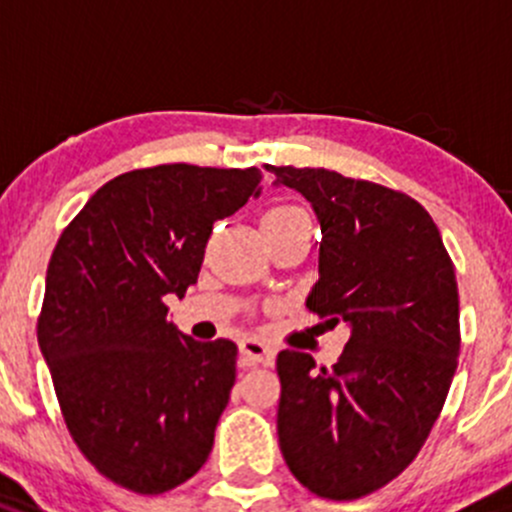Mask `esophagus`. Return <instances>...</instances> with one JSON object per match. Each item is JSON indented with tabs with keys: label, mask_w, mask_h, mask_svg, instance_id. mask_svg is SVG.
<instances>
[{
	"label": "esophagus",
	"mask_w": 512,
	"mask_h": 512,
	"mask_svg": "<svg viewBox=\"0 0 512 512\" xmlns=\"http://www.w3.org/2000/svg\"><path fill=\"white\" fill-rule=\"evenodd\" d=\"M240 362L242 365H272L275 362V347L267 345L260 337H245L240 342Z\"/></svg>",
	"instance_id": "obj_1"
}]
</instances>
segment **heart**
<instances>
[{"label": "heart", "instance_id": "heart-1", "mask_svg": "<svg viewBox=\"0 0 512 512\" xmlns=\"http://www.w3.org/2000/svg\"><path fill=\"white\" fill-rule=\"evenodd\" d=\"M305 212L300 210V207L295 205H277V207H270V210L265 212V217H262V225L265 222H285V220H292V217H302Z\"/></svg>", "mask_w": 512, "mask_h": 512}]
</instances>
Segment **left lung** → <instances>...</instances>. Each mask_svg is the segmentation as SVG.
<instances>
[{"label":"left lung","mask_w":512,"mask_h":512,"mask_svg":"<svg viewBox=\"0 0 512 512\" xmlns=\"http://www.w3.org/2000/svg\"><path fill=\"white\" fill-rule=\"evenodd\" d=\"M320 220L307 307L350 327L342 357L277 355V435L310 493L357 500L398 478L428 440L460 355L455 267L438 225L405 192L322 167H267Z\"/></svg>","instance_id":"8db88e82"}]
</instances>
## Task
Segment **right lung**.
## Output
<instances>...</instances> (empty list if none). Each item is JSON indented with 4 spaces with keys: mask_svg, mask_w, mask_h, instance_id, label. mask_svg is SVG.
<instances>
[{
    "mask_svg": "<svg viewBox=\"0 0 512 512\" xmlns=\"http://www.w3.org/2000/svg\"><path fill=\"white\" fill-rule=\"evenodd\" d=\"M262 172L177 162L99 187L47 267L37 340L69 435L107 480L160 495L205 465L235 385L237 345L197 342L167 320V295L200 275L217 220Z\"/></svg>",
    "mask_w": 512,
    "mask_h": 512,
    "instance_id": "right-lung-1",
    "label": "right lung"
}]
</instances>
